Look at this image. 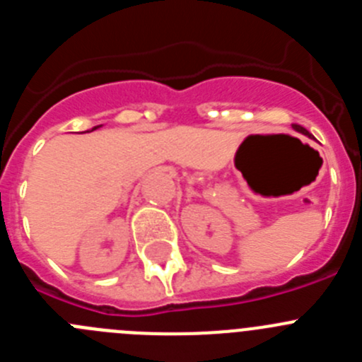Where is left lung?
Masks as SVG:
<instances>
[{"instance_id": "obj_1", "label": "left lung", "mask_w": 362, "mask_h": 362, "mask_svg": "<svg viewBox=\"0 0 362 362\" xmlns=\"http://www.w3.org/2000/svg\"><path fill=\"white\" fill-rule=\"evenodd\" d=\"M293 129H296V130H299V132H303V134H308V132H306L305 129H303V127H299V124H293Z\"/></svg>"}]
</instances>
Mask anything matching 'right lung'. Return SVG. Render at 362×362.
Masks as SVG:
<instances>
[{
  "mask_svg": "<svg viewBox=\"0 0 362 362\" xmlns=\"http://www.w3.org/2000/svg\"><path fill=\"white\" fill-rule=\"evenodd\" d=\"M99 127H101V124H98V127H92V129H90V130H86V132H94V130H98Z\"/></svg>",
  "mask_w": 362,
  "mask_h": 362,
  "instance_id": "right-lung-1",
  "label": "right lung"
}]
</instances>
